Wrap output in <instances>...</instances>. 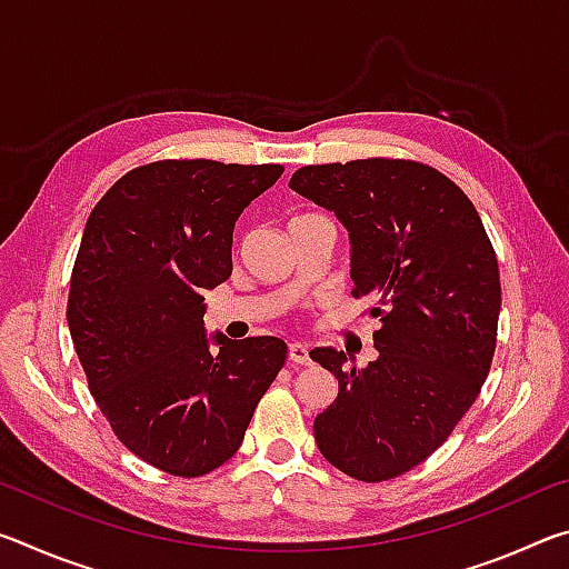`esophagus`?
Here are the masks:
<instances>
[{
    "mask_svg": "<svg viewBox=\"0 0 569 569\" xmlns=\"http://www.w3.org/2000/svg\"><path fill=\"white\" fill-rule=\"evenodd\" d=\"M288 359H291L293 366H306L308 361H311V356H308V346L291 343L288 346Z\"/></svg>",
    "mask_w": 569,
    "mask_h": 569,
    "instance_id": "obj_1",
    "label": "esophagus"
}]
</instances>
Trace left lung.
Listing matches in <instances>:
<instances>
[{
  "label": "left lung",
  "mask_w": 569,
  "mask_h": 569,
  "mask_svg": "<svg viewBox=\"0 0 569 569\" xmlns=\"http://www.w3.org/2000/svg\"><path fill=\"white\" fill-rule=\"evenodd\" d=\"M288 186L349 230L351 293L379 319L366 369L311 351L339 379L316 445L353 479H393L435 455L479 397L502 306L495 248L465 190L417 160L306 166Z\"/></svg>",
  "instance_id": "obj_1"
}]
</instances>
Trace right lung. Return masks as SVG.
Wrapping results in <instances>:
<instances>
[{
  "mask_svg": "<svg viewBox=\"0 0 569 569\" xmlns=\"http://www.w3.org/2000/svg\"><path fill=\"white\" fill-rule=\"evenodd\" d=\"M283 166L156 160L114 182L77 250L67 323L88 387L124 447L172 477H203L243 445L283 369L276 336L210 353L206 291L233 271L238 216Z\"/></svg>",
  "mask_w": 569,
  "mask_h": 569,
  "instance_id": "1",
  "label": "right lung"
}]
</instances>
